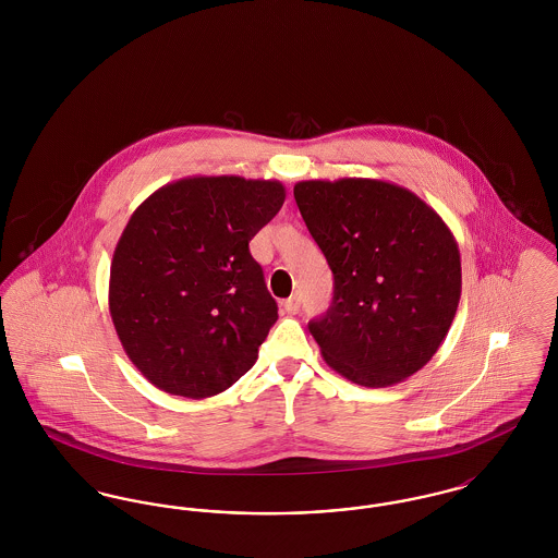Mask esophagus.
<instances>
[{"instance_id":"esophagus-1","label":"esophagus","mask_w":558,"mask_h":558,"mask_svg":"<svg viewBox=\"0 0 558 558\" xmlns=\"http://www.w3.org/2000/svg\"><path fill=\"white\" fill-rule=\"evenodd\" d=\"M282 307H284V312H287V314L294 316V314H299V310H301V299L294 294V296L287 299V301L282 303Z\"/></svg>"}]
</instances>
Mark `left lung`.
I'll use <instances>...</instances> for the list:
<instances>
[{
    "label": "left lung",
    "instance_id": "8db88e82",
    "mask_svg": "<svg viewBox=\"0 0 558 558\" xmlns=\"http://www.w3.org/2000/svg\"><path fill=\"white\" fill-rule=\"evenodd\" d=\"M294 201L335 276L310 322L332 371L391 387L421 371L456 316L462 271L446 221L405 187L366 178L294 184Z\"/></svg>",
    "mask_w": 558,
    "mask_h": 558
}]
</instances>
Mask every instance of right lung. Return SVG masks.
Here are the masks:
<instances>
[{
	"label": "right lung",
	"mask_w": 558,
	"mask_h": 558,
	"mask_svg": "<svg viewBox=\"0 0 558 558\" xmlns=\"http://www.w3.org/2000/svg\"><path fill=\"white\" fill-rule=\"evenodd\" d=\"M284 198L276 180L198 175L133 211L112 255L108 310L133 366L160 391L211 398L257 362L278 305L248 242Z\"/></svg>",
	"instance_id": "add662e5"
}]
</instances>
